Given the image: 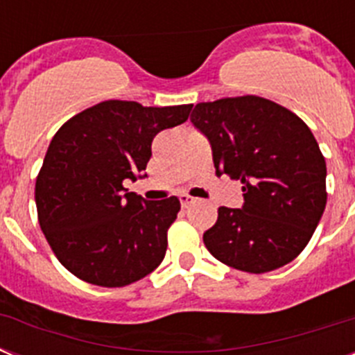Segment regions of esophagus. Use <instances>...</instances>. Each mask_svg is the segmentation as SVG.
<instances>
[{"label":"esophagus","mask_w":355,"mask_h":355,"mask_svg":"<svg viewBox=\"0 0 355 355\" xmlns=\"http://www.w3.org/2000/svg\"><path fill=\"white\" fill-rule=\"evenodd\" d=\"M180 200H181V206H183V208H188V206H192L193 202H196V199H193L192 196H188V193H181Z\"/></svg>","instance_id":"34e87169"}]
</instances>
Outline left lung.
Instances as JSON below:
<instances>
[{
  "mask_svg": "<svg viewBox=\"0 0 355 355\" xmlns=\"http://www.w3.org/2000/svg\"><path fill=\"white\" fill-rule=\"evenodd\" d=\"M193 126L211 146L216 175L241 181V208H218L202 240L236 270L263 274L293 261L324 215L325 158L311 130L265 97L196 105Z\"/></svg>",
  "mask_w": 355,
  "mask_h": 355,
  "instance_id": "1",
  "label": "left lung"
}]
</instances>
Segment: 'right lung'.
Segmentation results:
<instances>
[{
	"label": "right lung",
	"instance_id": "1",
	"mask_svg": "<svg viewBox=\"0 0 355 355\" xmlns=\"http://www.w3.org/2000/svg\"><path fill=\"white\" fill-rule=\"evenodd\" d=\"M192 105L103 101L56 131L37 175L39 224L58 261L90 284L119 288L163 261L178 197L146 200L124 181L146 178L150 144Z\"/></svg>",
	"mask_w": 355,
	"mask_h": 355
}]
</instances>
